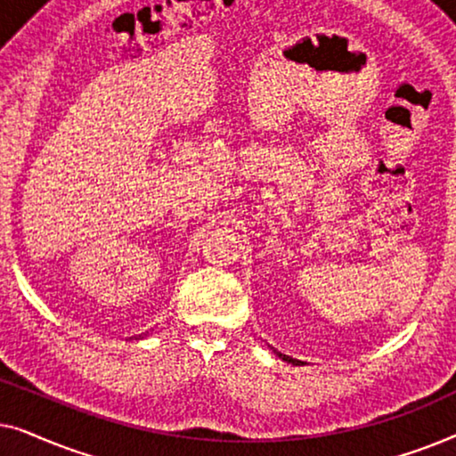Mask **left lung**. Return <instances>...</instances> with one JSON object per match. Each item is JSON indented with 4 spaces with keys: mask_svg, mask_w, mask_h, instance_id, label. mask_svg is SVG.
Returning <instances> with one entry per match:
<instances>
[{
    "mask_svg": "<svg viewBox=\"0 0 456 456\" xmlns=\"http://www.w3.org/2000/svg\"><path fill=\"white\" fill-rule=\"evenodd\" d=\"M284 359H286V357H284ZM290 361H292V359H290Z\"/></svg>",
    "mask_w": 456,
    "mask_h": 456,
    "instance_id": "obj_1",
    "label": "left lung"
}]
</instances>
